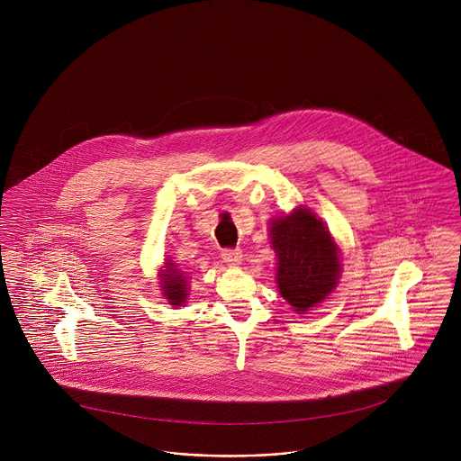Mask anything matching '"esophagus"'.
Returning <instances> with one entry per match:
<instances>
[{
	"mask_svg": "<svg viewBox=\"0 0 461 461\" xmlns=\"http://www.w3.org/2000/svg\"><path fill=\"white\" fill-rule=\"evenodd\" d=\"M221 258L224 263L230 264V266H239L241 264V250L240 249H226V250H222Z\"/></svg>",
	"mask_w": 461,
	"mask_h": 461,
	"instance_id": "obj_1",
	"label": "esophagus"
}]
</instances>
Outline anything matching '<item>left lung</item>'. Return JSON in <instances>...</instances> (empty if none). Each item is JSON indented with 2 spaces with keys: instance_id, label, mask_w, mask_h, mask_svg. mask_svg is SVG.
<instances>
[{
  "instance_id": "8db88e82",
  "label": "left lung",
  "mask_w": 461,
  "mask_h": 461,
  "mask_svg": "<svg viewBox=\"0 0 461 461\" xmlns=\"http://www.w3.org/2000/svg\"><path fill=\"white\" fill-rule=\"evenodd\" d=\"M282 297L303 314L323 303L340 278V250L323 221L306 207L269 221Z\"/></svg>"
}]
</instances>
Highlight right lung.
<instances>
[{
	"instance_id": "1",
	"label": "right lung",
	"mask_w": 461,
	"mask_h": 461,
	"mask_svg": "<svg viewBox=\"0 0 461 461\" xmlns=\"http://www.w3.org/2000/svg\"><path fill=\"white\" fill-rule=\"evenodd\" d=\"M160 286L164 297L169 301L171 306H185L188 297V278L183 271L177 269L171 259L166 261V269L160 271Z\"/></svg>"
}]
</instances>
